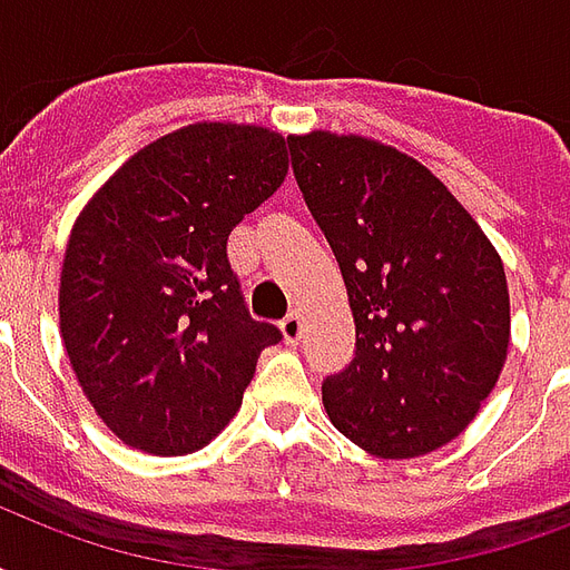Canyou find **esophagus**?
Here are the masks:
<instances>
[{
    "label": "esophagus",
    "instance_id": "1",
    "mask_svg": "<svg viewBox=\"0 0 570 570\" xmlns=\"http://www.w3.org/2000/svg\"><path fill=\"white\" fill-rule=\"evenodd\" d=\"M281 330H284V338L289 345L298 342V335H302V314H298V311H289L284 321H281Z\"/></svg>",
    "mask_w": 570,
    "mask_h": 570
}]
</instances>
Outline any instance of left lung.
Instances as JSON below:
<instances>
[{
  "instance_id": "obj_1",
  "label": "left lung",
  "mask_w": 570,
  "mask_h": 570,
  "mask_svg": "<svg viewBox=\"0 0 570 570\" xmlns=\"http://www.w3.org/2000/svg\"><path fill=\"white\" fill-rule=\"evenodd\" d=\"M286 142L357 326L354 360L323 382L326 415L379 458L433 452L476 419L507 360L501 256L403 151L326 130Z\"/></svg>"
}]
</instances>
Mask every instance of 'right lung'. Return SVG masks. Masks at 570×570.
<instances>
[{
    "label": "right lung",
    "mask_w": 570,
    "mask_h": 570,
    "mask_svg": "<svg viewBox=\"0 0 570 570\" xmlns=\"http://www.w3.org/2000/svg\"><path fill=\"white\" fill-rule=\"evenodd\" d=\"M286 176V140L188 125L137 151L81 210L60 277V333L106 428L149 454L204 449L235 419L259 354L228 235Z\"/></svg>",
    "instance_id": "1"
}]
</instances>
